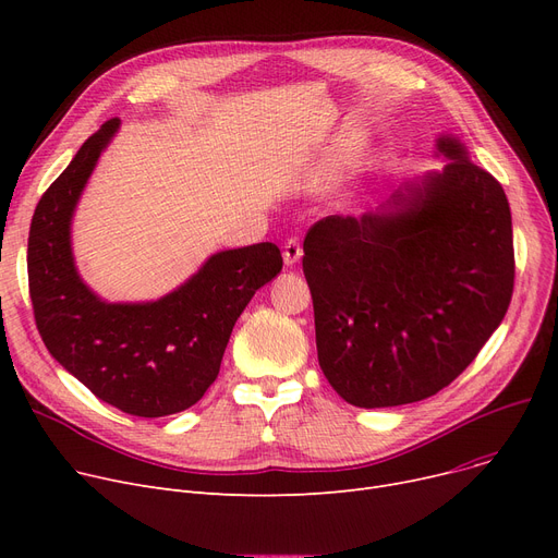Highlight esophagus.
<instances>
[{"instance_id":"1","label":"esophagus","mask_w":558,"mask_h":558,"mask_svg":"<svg viewBox=\"0 0 558 558\" xmlns=\"http://www.w3.org/2000/svg\"><path fill=\"white\" fill-rule=\"evenodd\" d=\"M301 255H303L301 242H299L296 238H289V240L284 242V246H282V257H284L287 267H294V264L301 259Z\"/></svg>"}]
</instances>
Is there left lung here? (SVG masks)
Segmentation results:
<instances>
[{
	"instance_id": "1",
	"label": "left lung",
	"mask_w": 558,
	"mask_h": 558,
	"mask_svg": "<svg viewBox=\"0 0 558 558\" xmlns=\"http://www.w3.org/2000/svg\"><path fill=\"white\" fill-rule=\"evenodd\" d=\"M452 158L389 201L391 213L330 215L303 244L318 364L350 404L425 400L471 364L513 296L509 201L497 179Z\"/></svg>"
}]
</instances>
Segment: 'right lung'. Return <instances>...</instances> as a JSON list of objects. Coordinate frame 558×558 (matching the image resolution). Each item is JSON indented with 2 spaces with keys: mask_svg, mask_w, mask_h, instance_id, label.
Masks as SVG:
<instances>
[{
  "mask_svg": "<svg viewBox=\"0 0 558 558\" xmlns=\"http://www.w3.org/2000/svg\"><path fill=\"white\" fill-rule=\"evenodd\" d=\"M120 120L83 142L47 187L28 230V296L53 360L124 414L160 418L196 404L219 375L234 320L282 269L276 244L223 251L169 296L110 305L74 267L70 221L76 201Z\"/></svg>",
  "mask_w": 558,
  "mask_h": 558,
  "instance_id": "add662e5",
  "label": "right lung"
}]
</instances>
